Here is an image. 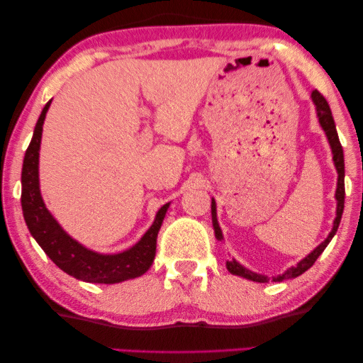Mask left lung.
Listing matches in <instances>:
<instances>
[{"instance_id": "1", "label": "left lung", "mask_w": 363, "mask_h": 363, "mask_svg": "<svg viewBox=\"0 0 363 363\" xmlns=\"http://www.w3.org/2000/svg\"><path fill=\"white\" fill-rule=\"evenodd\" d=\"M312 101H313V104H315L320 125H322V128L325 130V133H326V138H328V143L331 146V152H333V160H335V167L337 170V186H336V194H335V198L337 201L336 218H335V222H333V230L330 231L328 238H326L322 245L313 249V251L308 254L307 257L302 259L296 267H291V269H288L286 272L281 273V275L273 277L272 278L273 281H283V280H289V278H296V277L302 275V273H304L306 270L311 269V267L315 264L318 255L322 254L325 251V247L330 245L333 236L336 235L337 227H340V222H341V217H342V211H344V196H346V191H344V152H342V146L340 143V138H337V132H336L335 121H333V116H331V109H330L328 103H326V99L323 98V94L318 93L317 90H313L312 91ZM211 211H212V225H213V231H216V238L218 241H222L223 235H222V230H220V227H218V222H217V206H216V201H213V199H212ZM227 269H228L230 273H233V275L242 277V278H246V280L257 281V283L270 281L269 277L259 275V273H254L251 270L245 269V267H242L241 264H238L235 259L228 260Z\"/></svg>"}]
</instances>
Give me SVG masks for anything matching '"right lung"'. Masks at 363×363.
I'll return each mask as SVG.
<instances>
[{
    "label": "right lung",
    "mask_w": 363,
    "mask_h": 363,
    "mask_svg": "<svg viewBox=\"0 0 363 363\" xmlns=\"http://www.w3.org/2000/svg\"><path fill=\"white\" fill-rule=\"evenodd\" d=\"M51 101L41 111L37 125L33 130L30 145L26 151L22 165V212L27 228L41 249L52 262L67 275L86 283L114 284L132 278L141 277L150 270L156 255V242L160 225L170 204H164L156 213L151 228L143 235L141 240L127 251L118 254H99L82 246L79 241L70 238L62 230L51 212L46 209L40 193L38 180V157L41 132L46 112Z\"/></svg>",
    "instance_id": "obj_1"
}]
</instances>
